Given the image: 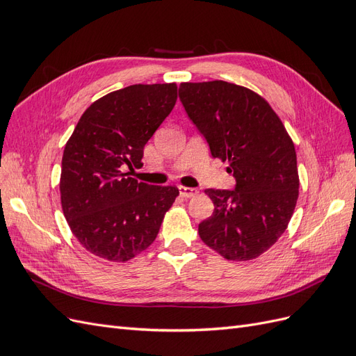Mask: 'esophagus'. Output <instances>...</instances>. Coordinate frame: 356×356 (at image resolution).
<instances>
[{
    "mask_svg": "<svg viewBox=\"0 0 356 356\" xmlns=\"http://www.w3.org/2000/svg\"><path fill=\"white\" fill-rule=\"evenodd\" d=\"M178 190H179V195L182 196V197H193V196H196L197 195V190L196 188H190V187H178Z\"/></svg>",
    "mask_w": 356,
    "mask_h": 356,
    "instance_id": "esophagus-1",
    "label": "esophagus"
}]
</instances>
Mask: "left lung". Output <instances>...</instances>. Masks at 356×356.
Here are the masks:
<instances>
[{
	"label": "left lung",
	"mask_w": 356,
	"mask_h": 356,
	"mask_svg": "<svg viewBox=\"0 0 356 356\" xmlns=\"http://www.w3.org/2000/svg\"><path fill=\"white\" fill-rule=\"evenodd\" d=\"M179 99L212 157L227 161L236 178L234 190H204L213 213L199 224L200 239L227 260H252L293 217L300 186L293 139L267 101L243 86L181 83Z\"/></svg>",
	"instance_id": "1"
}]
</instances>
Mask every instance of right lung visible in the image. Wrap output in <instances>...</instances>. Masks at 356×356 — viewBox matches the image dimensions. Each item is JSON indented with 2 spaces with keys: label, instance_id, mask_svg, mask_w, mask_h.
<instances>
[{
  "label": "right lung",
  "instance_id": "add662e5",
  "mask_svg": "<svg viewBox=\"0 0 356 356\" xmlns=\"http://www.w3.org/2000/svg\"><path fill=\"white\" fill-rule=\"evenodd\" d=\"M177 84H134L95 101L63 149L60 203L89 252L124 263L154 242L177 187L123 174L143 166L144 147L177 102Z\"/></svg>",
  "mask_w": 356,
  "mask_h": 356
}]
</instances>
